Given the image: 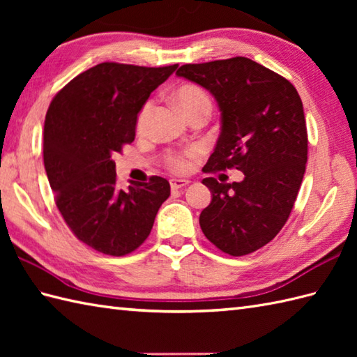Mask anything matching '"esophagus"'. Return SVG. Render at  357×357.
I'll return each mask as SVG.
<instances>
[{"mask_svg": "<svg viewBox=\"0 0 357 357\" xmlns=\"http://www.w3.org/2000/svg\"><path fill=\"white\" fill-rule=\"evenodd\" d=\"M188 184H190V181H187V179H172L170 181L172 190H179V188H183V187H185Z\"/></svg>", "mask_w": 357, "mask_h": 357, "instance_id": "34e87169", "label": "esophagus"}]
</instances>
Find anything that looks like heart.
I'll return each instance as SVG.
<instances>
[{
  "label": "heart",
  "mask_w": 357,
  "mask_h": 357,
  "mask_svg": "<svg viewBox=\"0 0 357 357\" xmlns=\"http://www.w3.org/2000/svg\"><path fill=\"white\" fill-rule=\"evenodd\" d=\"M173 96H174V101H176L179 109L183 110L185 116L192 115L193 112L204 107L211 109V101L208 95L204 92L201 87L195 84H184L178 87ZM151 110H153V102L151 101H147L142 105V109L138 115V121H136V128H138V132L146 130ZM195 156H196V150H187L184 153H173L167 158V165H169L173 172L183 173L190 169Z\"/></svg>",
  "instance_id": "1"
}]
</instances>
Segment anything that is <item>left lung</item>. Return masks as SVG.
<instances>
[{"label":"left lung","mask_w":357,"mask_h":357,"mask_svg":"<svg viewBox=\"0 0 357 357\" xmlns=\"http://www.w3.org/2000/svg\"><path fill=\"white\" fill-rule=\"evenodd\" d=\"M176 75L207 89L221 110V133L202 170L244 173L231 184L202 179L213 198L199 216L201 229L227 255L253 253L285 225L304 178L301 96L290 81L244 56L184 64Z\"/></svg>","instance_id":"obj_1"}]
</instances>
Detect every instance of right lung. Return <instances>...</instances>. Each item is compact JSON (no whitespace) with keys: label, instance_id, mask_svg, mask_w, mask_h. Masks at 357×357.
<instances>
[{"label":"right lung","instance_id":"add662e5","mask_svg":"<svg viewBox=\"0 0 357 357\" xmlns=\"http://www.w3.org/2000/svg\"><path fill=\"white\" fill-rule=\"evenodd\" d=\"M176 67L101 63L59 90L45 113L44 167L56 207L75 236L96 252H135L170 196L161 176L119 190L112 158L133 142L142 105Z\"/></svg>","mask_w":357,"mask_h":357}]
</instances>
